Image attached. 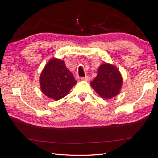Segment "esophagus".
Masks as SVG:
<instances>
[{
  "instance_id": "1",
  "label": "esophagus",
  "mask_w": 158,
  "mask_h": 158,
  "mask_svg": "<svg viewBox=\"0 0 158 158\" xmlns=\"http://www.w3.org/2000/svg\"><path fill=\"white\" fill-rule=\"evenodd\" d=\"M90 77L89 76H86L85 77H82L81 79V80H83V81H89L90 80Z\"/></svg>"
}]
</instances>
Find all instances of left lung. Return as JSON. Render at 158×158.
Segmentation results:
<instances>
[{"label": "left lung", "mask_w": 158, "mask_h": 158, "mask_svg": "<svg viewBox=\"0 0 158 158\" xmlns=\"http://www.w3.org/2000/svg\"><path fill=\"white\" fill-rule=\"evenodd\" d=\"M90 84L99 96L108 99L120 92L123 77L116 66L105 63L98 68L97 77Z\"/></svg>", "instance_id": "left-lung-1"}]
</instances>
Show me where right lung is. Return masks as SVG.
I'll return each instance as SVG.
<instances>
[{"label": "right lung", "mask_w": 158, "mask_h": 158, "mask_svg": "<svg viewBox=\"0 0 158 158\" xmlns=\"http://www.w3.org/2000/svg\"><path fill=\"white\" fill-rule=\"evenodd\" d=\"M39 81L42 92L54 100L65 97L77 84L64 61L59 59H52L46 64L40 75Z\"/></svg>", "instance_id": "1"}]
</instances>
